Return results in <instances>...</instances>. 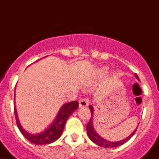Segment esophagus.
<instances>
[{
	"instance_id": "esophagus-1",
	"label": "esophagus",
	"mask_w": 159,
	"mask_h": 159,
	"mask_svg": "<svg viewBox=\"0 0 159 159\" xmlns=\"http://www.w3.org/2000/svg\"><path fill=\"white\" fill-rule=\"evenodd\" d=\"M88 101L86 99H81L79 101V107L80 108H85L88 106Z\"/></svg>"
}]
</instances>
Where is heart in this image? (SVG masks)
Segmentation results:
<instances>
[{
  "mask_svg": "<svg viewBox=\"0 0 159 159\" xmlns=\"http://www.w3.org/2000/svg\"><path fill=\"white\" fill-rule=\"evenodd\" d=\"M106 73H107V71L105 70L104 69L100 70L97 71V76H103V75H104V74H106Z\"/></svg>",
  "mask_w": 159,
  "mask_h": 159,
  "instance_id": "1",
  "label": "heart"
}]
</instances>
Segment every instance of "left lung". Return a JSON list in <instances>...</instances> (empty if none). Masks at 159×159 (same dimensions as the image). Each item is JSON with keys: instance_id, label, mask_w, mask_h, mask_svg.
<instances>
[{"instance_id": "obj_1", "label": "left lung", "mask_w": 159, "mask_h": 159, "mask_svg": "<svg viewBox=\"0 0 159 159\" xmlns=\"http://www.w3.org/2000/svg\"><path fill=\"white\" fill-rule=\"evenodd\" d=\"M135 78H137V80L139 81V78L138 75H137L136 74H135ZM89 108L90 111H91V119L89 120V121L88 124H87L86 126L87 134H88V136L89 137L90 139L92 140V142H93L94 143L100 146V147H106V148H112V147H119V146L123 145V144L125 143L127 141H128V140H129L134 135V134H135V131H136L137 128H138V127H137V128H135V131H133L129 136L124 139L117 141V142H111V141H108V140L105 139H104L103 137H101L100 135H98V134L97 133V131H95V129H94L93 122V105H89Z\"/></svg>"}]
</instances>
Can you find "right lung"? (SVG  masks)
Returning <instances> with one entry per match:
<instances>
[{"label": "right lung", "instance_id": "add662e5", "mask_svg": "<svg viewBox=\"0 0 159 159\" xmlns=\"http://www.w3.org/2000/svg\"><path fill=\"white\" fill-rule=\"evenodd\" d=\"M14 104H15V101H14ZM78 108V102L77 101L66 103L61 107L58 114H57L56 118L55 119V120L53 121L52 124H51V125L48 126V128H46L43 131L40 133L31 134V133L28 132L26 130H24L22 126H21L20 123L18 120L16 108L15 104H14V112H15L17 127L20 131V132L23 134V135L28 141L35 144V145L50 144L58 139L62 134L66 120L70 116L71 114Z\"/></svg>", "mask_w": 159, "mask_h": 159}]
</instances>
